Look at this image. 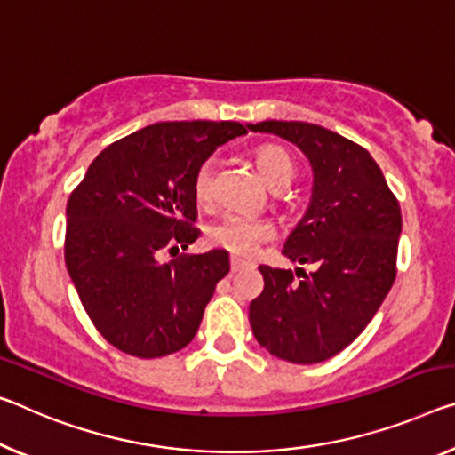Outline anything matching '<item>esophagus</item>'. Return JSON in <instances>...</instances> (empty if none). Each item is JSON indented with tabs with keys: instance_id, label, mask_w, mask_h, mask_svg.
Masks as SVG:
<instances>
[{
	"instance_id": "esophagus-1",
	"label": "esophagus",
	"mask_w": 455,
	"mask_h": 455,
	"mask_svg": "<svg viewBox=\"0 0 455 455\" xmlns=\"http://www.w3.org/2000/svg\"><path fill=\"white\" fill-rule=\"evenodd\" d=\"M244 267H247V263L243 261V259H236V257H230V273H239V271H243Z\"/></svg>"
}]
</instances>
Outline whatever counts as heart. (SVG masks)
<instances>
[{"instance_id":"1","label":"heart","mask_w":455,"mask_h":455,"mask_svg":"<svg viewBox=\"0 0 455 455\" xmlns=\"http://www.w3.org/2000/svg\"><path fill=\"white\" fill-rule=\"evenodd\" d=\"M259 172L273 188H285L295 176L290 151L277 143H263L253 151ZM214 196V168L211 160L196 165L192 174V198L198 206H208ZM275 236L271 220L247 214H225L206 228V241L216 249H225L239 257H251L263 243Z\"/></svg>"}]
</instances>
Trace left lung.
Returning a JSON list of instances; mask_svg holds the SVG:
<instances>
[{
	"label": "left lung",
	"instance_id": "left-lung-1",
	"mask_svg": "<svg viewBox=\"0 0 455 455\" xmlns=\"http://www.w3.org/2000/svg\"><path fill=\"white\" fill-rule=\"evenodd\" d=\"M251 132L295 143L314 168L312 202L283 247L315 271L261 265L265 287L251 301L257 342L295 364L323 363L356 340L396 275L401 206L372 156L358 143L304 121H261Z\"/></svg>",
	"mask_w": 455,
	"mask_h": 455
}]
</instances>
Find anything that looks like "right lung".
I'll use <instances>...</instances> for the list:
<instances>
[{"instance_id": "1", "label": "right lung", "mask_w": 455, "mask_h": 455, "mask_svg": "<svg viewBox=\"0 0 455 455\" xmlns=\"http://www.w3.org/2000/svg\"><path fill=\"white\" fill-rule=\"evenodd\" d=\"M247 127L235 121H165L113 141L67 204L64 261L84 312L107 342L137 358L192 342L214 287L228 273L222 249L178 253L198 239L192 174Z\"/></svg>"}]
</instances>
